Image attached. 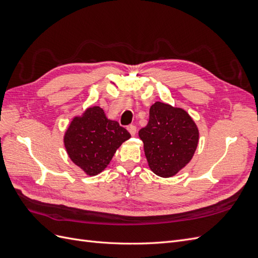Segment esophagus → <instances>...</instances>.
Segmentation results:
<instances>
[{"label": "esophagus", "mask_w": 258, "mask_h": 258, "mask_svg": "<svg viewBox=\"0 0 258 258\" xmlns=\"http://www.w3.org/2000/svg\"><path fill=\"white\" fill-rule=\"evenodd\" d=\"M127 129L130 132L131 136H135L137 134V127L135 126V124H130V126L127 127Z\"/></svg>", "instance_id": "34e87169"}]
</instances>
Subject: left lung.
Returning <instances> with one entry per match:
<instances>
[{
  "label": "left lung",
  "instance_id": "obj_1",
  "mask_svg": "<svg viewBox=\"0 0 258 258\" xmlns=\"http://www.w3.org/2000/svg\"><path fill=\"white\" fill-rule=\"evenodd\" d=\"M144 143L148 167L161 177L175 175L196 152L199 131L183 108L156 102L150 108V120L139 131Z\"/></svg>",
  "mask_w": 258,
  "mask_h": 258
}]
</instances>
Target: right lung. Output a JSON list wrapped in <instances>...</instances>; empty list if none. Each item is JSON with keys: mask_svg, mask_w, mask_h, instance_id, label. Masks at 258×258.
<instances>
[{"mask_svg": "<svg viewBox=\"0 0 258 258\" xmlns=\"http://www.w3.org/2000/svg\"><path fill=\"white\" fill-rule=\"evenodd\" d=\"M131 136L108 119L100 106H91L70 123L63 138L67 153L77 167L93 176L107 167L116 150Z\"/></svg>", "mask_w": 258, "mask_h": 258, "instance_id": "add662e5", "label": "right lung"}]
</instances>
